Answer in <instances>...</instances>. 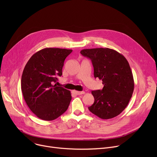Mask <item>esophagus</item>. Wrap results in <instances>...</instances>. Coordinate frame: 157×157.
I'll use <instances>...</instances> for the list:
<instances>
[{
    "label": "esophagus",
    "mask_w": 157,
    "mask_h": 157,
    "mask_svg": "<svg viewBox=\"0 0 157 157\" xmlns=\"http://www.w3.org/2000/svg\"><path fill=\"white\" fill-rule=\"evenodd\" d=\"M72 94H76V95H78L84 94H85V92H83V91H82V92H78V91H76V90H73V91H72Z\"/></svg>",
    "instance_id": "obj_1"
}]
</instances>
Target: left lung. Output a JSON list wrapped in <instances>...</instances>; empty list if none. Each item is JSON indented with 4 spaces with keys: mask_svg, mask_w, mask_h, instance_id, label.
<instances>
[{
    "mask_svg": "<svg viewBox=\"0 0 157 157\" xmlns=\"http://www.w3.org/2000/svg\"><path fill=\"white\" fill-rule=\"evenodd\" d=\"M81 54L91 60L94 77L102 81V90L92 94L94 103L88 109L101 119H110L120 114L132 95L134 81L125 56L110 48L85 49Z\"/></svg>",
    "mask_w": 157,
    "mask_h": 157,
    "instance_id": "1",
    "label": "left lung"
}]
</instances>
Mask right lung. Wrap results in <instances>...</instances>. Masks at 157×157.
Wrapping results in <instances>:
<instances>
[{
    "label": "right lung",
    "mask_w": 157,
    "mask_h": 157,
    "mask_svg": "<svg viewBox=\"0 0 157 157\" xmlns=\"http://www.w3.org/2000/svg\"><path fill=\"white\" fill-rule=\"evenodd\" d=\"M72 52L61 48L43 49L30 57L23 69L21 88L24 100L41 120H55L68 109L71 92L53 83L62 75L65 59Z\"/></svg>",
    "instance_id": "right-lung-1"
}]
</instances>
